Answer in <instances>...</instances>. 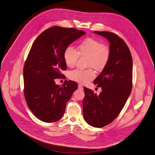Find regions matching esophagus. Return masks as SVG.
Masks as SVG:
<instances>
[{
    "label": "esophagus",
    "instance_id": "34e87169",
    "mask_svg": "<svg viewBox=\"0 0 155 155\" xmlns=\"http://www.w3.org/2000/svg\"><path fill=\"white\" fill-rule=\"evenodd\" d=\"M78 88L79 90H83V85H80V84H79V85H78Z\"/></svg>",
    "mask_w": 155,
    "mask_h": 155
}]
</instances>
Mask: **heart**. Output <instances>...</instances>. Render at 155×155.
Returning a JSON list of instances; mask_svg holds the SVG:
<instances>
[{
	"instance_id": "1",
	"label": "heart",
	"mask_w": 155,
	"mask_h": 155,
	"mask_svg": "<svg viewBox=\"0 0 155 155\" xmlns=\"http://www.w3.org/2000/svg\"><path fill=\"white\" fill-rule=\"evenodd\" d=\"M77 51L71 47H68L64 53V59L67 67H74L79 56L88 57V66L93 67L97 71L103 70L107 65L110 57V49L106 44L93 38H88L83 41ZM69 78L78 83H88L95 77L92 68L87 70L76 69L69 72Z\"/></svg>"
}]
</instances>
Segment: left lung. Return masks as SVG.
Listing matches in <instances>:
<instances>
[{"mask_svg": "<svg viewBox=\"0 0 155 155\" xmlns=\"http://www.w3.org/2000/svg\"><path fill=\"white\" fill-rule=\"evenodd\" d=\"M94 32L108 39L110 57L106 67L93 82L101 87L100 94L84 87L83 116L90 126L103 127L119 116L131 93L133 61L127 44L117 35L110 32Z\"/></svg>", "mask_w": 155, "mask_h": 155, "instance_id": "1", "label": "left lung"}]
</instances>
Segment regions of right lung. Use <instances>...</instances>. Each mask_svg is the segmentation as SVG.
Returning <instances> with one entry per match:
<instances>
[{
  "label": "right lung",
  "mask_w": 155,
  "mask_h": 155,
  "mask_svg": "<svg viewBox=\"0 0 155 155\" xmlns=\"http://www.w3.org/2000/svg\"><path fill=\"white\" fill-rule=\"evenodd\" d=\"M85 34L74 28L54 26L42 32L33 43L24 65V92L28 106L38 119L53 123L63 116L78 85L65 80L60 86L55 79L64 77L61 71L67 70L65 49Z\"/></svg>",
  "instance_id": "right-lung-1"
}]
</instances>
